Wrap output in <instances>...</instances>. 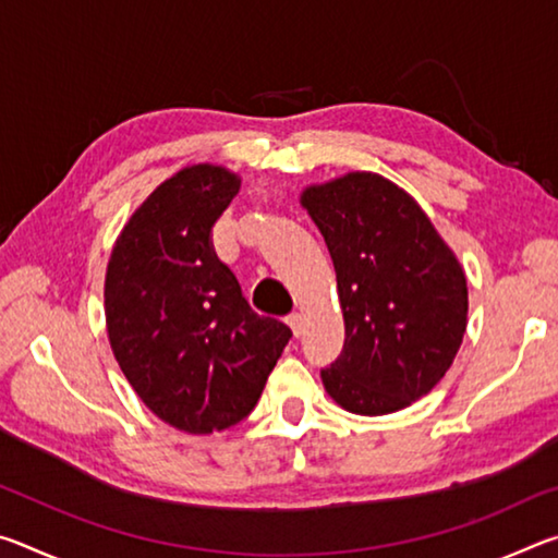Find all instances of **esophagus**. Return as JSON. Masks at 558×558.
I'll use <instances>...</instances> for the list:
<instances>
[{"label": "esophagus", "mask_w": 558, "mask_h": 558, "mask_svg": "<svg viewBox=\"0 0 558 558\" xmlns=\"http://www.w3.org/2000/svg\"><path fill=\"white\" fill-rule=\"evenodd\" d=\"M288 325L292 327V332H295L298 337L305 332V315L302 313H292L290 317H288Z\"/></svg>", "instance_id": "34e87169"}]
</instances>
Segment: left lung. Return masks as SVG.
<instances>
[{
	"mask_svg": "<svg viewBox=\"0 0 558 558\" xmlns=\"http://www.w3.org/2000/svg\"><path fill=\"white\" fill-rule=\"evenodd\" d=\"M337 272L344 347L323 369L337 405L386 415L426 396L450 369L468 327V278L418 202L374 172L300 194Z\"/></svg>",
	"mask_w": 558,
	"mask_h": 558,
	"instance_id": "1",
	"label": "left lung"
}]
</instances>
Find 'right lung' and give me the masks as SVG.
Returning <instances> with one entry per match:
<instances>
[{"label": "right lung", "mask_w": 558, "mask_h": 558, "mask_svg": "<svg viewBox=\"0 0 558 558\" xmlns=\"http://www.w3.org/2000/svg\"><path fill=\"white\" fill-rule=\"evenodd\" d=\"M241 177L189 165L137 206L112 245L106 327L125 379L159 421L192 436L241 423L292 337L253 313L216 258L211 229Z\"/></svg>", "instance_id": "obj_1"}]
</instances>
